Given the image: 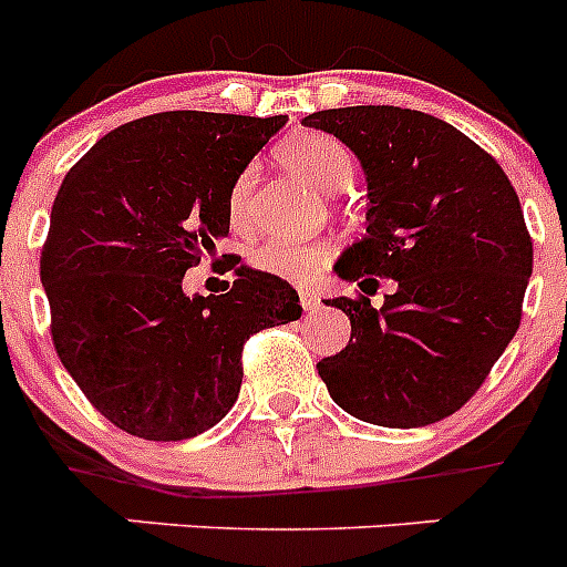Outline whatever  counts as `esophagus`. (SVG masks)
I'll return each mask as SVG.
<instances>
[{
    "label": "esophagus",
    "instance_id": "obj_1",
    "mask_svg": "<svg viewBox=\"0 0 567 567\" xmlns=\"http://www.w3.org/2000/svg\"><path fill=\"white\" fill-rule=\"evenodd\" d=\"M300 307H303V312H315V309L320 307V298L312 292V289H300Z\"/></svg>",
    "mask_w": 567,
    "mask_h": 567
}]
</instances>
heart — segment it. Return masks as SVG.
<instances>
[{
  "mask_svg": "<svg viewBox=\"0 0 567 567\" xmlns=\"http://www.w3.org/2000/svg\"><path fill=\"white\" fill-rule=\"evenodd\" d=\"M284 167L307 178L320 193H338L349 187L354 162L349 150L327 133H298L278 150ZM258 182V167L247 164L235 175L229 187L227 213L235 229H247L252 221V189ZM332 249L320 240H267L249 252V264L260 272L287 280H307L329 260Z\"/></svg>",
  "mask_w": 567,
  "mask_h": 567,
  "instance_id": "1",
  "label": "heart"
}]
</instances>
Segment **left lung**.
Instances as JSON below:
<instances>
[{"label": "left lung", "instance_id": "1", "mask_svg": "<svg viewBox=\"0 0 567 567\" xmlns=\"http://www.w3.org/2000/svg\"><path fill=\"white\" fill-rule=\"evenodd\" d=\"M369 184L365 235L334 272L377 291L332 298L352 320L343 352L318 363L334 403L363 423L417 429L463 409L517 334L534 247L508 175L457 127L420 110L360 104L320 110Z\"/></svg>", "mask_w": 567, "mask_h": 567}]
</instances>
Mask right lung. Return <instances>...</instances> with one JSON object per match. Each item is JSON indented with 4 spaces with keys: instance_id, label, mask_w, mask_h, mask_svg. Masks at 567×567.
<instances>
[{
    "instance_id": "obj_1",
    "label": "right lung",
    "mask_w": 567,
    "mask_h": 567,
    "mask_svg": "<svg viewBox=\"0 0 567 567\" xmlns=\"http://www.w3.org/2000/svg\"><path fill=\"white\" fill-rule=\"evenodd\" d=\"M284 124L144 115L64 175L39 258L50 334L84 398L122 432L169 443L213 429L238 400L244 343L303 312L287 280L235 255L229 292L184 295L187 269L227 238L235 175Z\"/></svg>"
}]
</instances>
